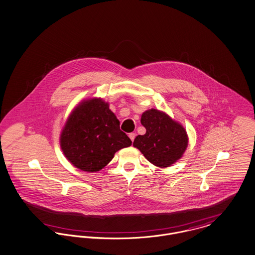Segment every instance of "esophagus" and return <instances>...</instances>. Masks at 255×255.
<instances>
[{"instance_id": "34e87169", "label": "esophagus", "mask_w": 255, "mask_h": 255, "mask_svg": "<svg viewBox=\"0 0 255 255\" xmlns=\"http://www.w3.org/2000/svg\"><path fill=\"white\" fill-rule=\"evenodd\" d=\"M128 136H129V138H130V140L133 142L134 141V138H135V133H133V132H131V133H129L128 134Z\"/></svg>"}]
</instances>
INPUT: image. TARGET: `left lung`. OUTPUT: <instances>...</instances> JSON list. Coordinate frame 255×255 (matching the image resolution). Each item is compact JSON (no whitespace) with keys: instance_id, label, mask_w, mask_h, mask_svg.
<instances>
[{"instance_id":"1","label":"left lung","mask_w":255,"mask_h":255,"mask_svg":"<svg viewBox=\"0 0 255 255\" xmlns=\"http://www.w3.org/2000/svg\"><path fill=\"white\" fill-rule=\"evenodd\" d=\"M141 124L146 133L136 136L133 146L153 165L168 167L183 156L188 137L181 124L157 109L145 111Z\"/></svg>"}]
</instances>
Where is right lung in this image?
Masks as SVG:
<instances>
[{"label": "right lung", "mask_w": 255, "mask_h": 255, "mask_svg": "<svg viewBox=\"0 0 255 255\" xmlns=\"http://www.w3.org/2000/svg\"><path fill=\"white\" fill-rule=\"evenodd\" d=\"M60 144L68 161L78 169L97 172L114 154L129 147L131 140L120 129V122L102 99L80 102L70 113L61 132Z\"/></svg>", "instance_id": "add662e5"}]
</instances>
